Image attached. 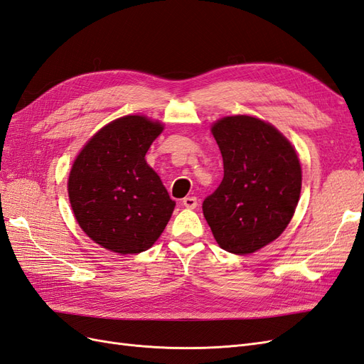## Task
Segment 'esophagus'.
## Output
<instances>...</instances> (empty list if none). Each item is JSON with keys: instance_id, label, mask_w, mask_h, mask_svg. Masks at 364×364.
<instances>
[{"instance_id": "obj_1", "label": "esophagus", "mask_w": 364, "mask_h": 364, "mask_svg": "<svg viewBox=\"0 0 364 364\" xmlns=\"http://www.w3.org/2000/svg\"><path fill=\"white\" fill-rule=\"evenodd\" d=\"M182 205L185 208H188V209H194L197 206V199H196V197H193V196H188V197H185V199L182 200Z\"/></svg>"}]
</instances>
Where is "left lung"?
<instances>
[{
  "label": "left lung",
  "instance_id": "8db88e82",
  "mask_svg": "<svg viewBox=\"0 0 364 364\" xmlns=\"http://www.w3.org/2000/svg\"><path fill=\"white\" fill-rule=\"evenodd\" d=\"M211 132L225 176L203 200V215L220 247L247 255L290 223L302 186L299 158L277 127L255 117H225Z\"/></svg>",
  "mask_w": 364,
  "mask_h": 364
}]
</instances>
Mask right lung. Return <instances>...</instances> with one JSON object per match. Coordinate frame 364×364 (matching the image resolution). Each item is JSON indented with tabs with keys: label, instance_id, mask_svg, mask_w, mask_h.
I'll return each mask as SVG.
<instances>
[{
	"label": "right lung",
	"instance_id": "add662e5",
	"mask_svg": "<svg viewBox=\"0 0 364 364\" xmlns=\"http://www.w3.org/2000/svg\"><path fill=\"white\" fill-rule=\"evenodd\" d=\"M164 124L126 115L102 127L77 155L68 196L77 223L97 245L119 255L155 245L176 202L146 161Z\"/></svg>",
	"mask_w": 364,
	"mask_h": 364
}]
</instances>
